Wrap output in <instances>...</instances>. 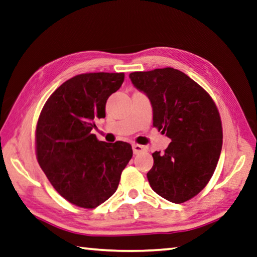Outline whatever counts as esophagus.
Segmentation results:
<instances>
[{"mask_svg":"<svg viewBox=\"0 0 257 257\" xmlns=\"http://www.w3.org/2000/svg\"><path fill=\"white\" fill-rule=\"evenodd\" d=\"M133 151H134V154H141V153H144L147 151V148L143 146V145H138V144H134L133 145Z\"/></svg>","mask_w":257,"mask_h":257,"instance_id":"1","label":"esophagus"}]
</instances>
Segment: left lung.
Here are the masks:
<instances>
[{
    "label": "left lung",
    "instance_id": "1",
    "mask_svg": "<svg viewBox=\"0 0 257 257\" xmlns=\"http://www.w3.org/2000/svg\"><path fill=\"white\" fill-rule=\"evenodd\" d=\"M129 77L151 101L154 127L172 141L164 153L153 154L149 184L171 202L188 201L208 184L220 156L222 127L217 106L179 69L134 72Z\"/></svg>",
    "mask_w": 257,
    "mask_h": 257
}]
</instances>
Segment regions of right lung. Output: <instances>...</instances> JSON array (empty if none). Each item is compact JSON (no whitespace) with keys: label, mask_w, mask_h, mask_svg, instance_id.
Returning a JSON list of instances; mask_svg holds the SVG:
<instances>
[{"label":"right lung","mask_w":257,"mask_h":257,"mask_svg":"<svg viewBox=\"0 0 257 257\" xmlns=\"http://www.w3.org/2000/svg\"><path fill=\"white\" fill-rule=\"evenodd\" d=\"M123 73H87L63 83L46 102L36 128L37 160L54 189L77 207L93 209L118 189L132 145L105 143L91 130L105 116L108 97Z\"/></svg>","instance_id":"right-lung-1"}]
</instances>
